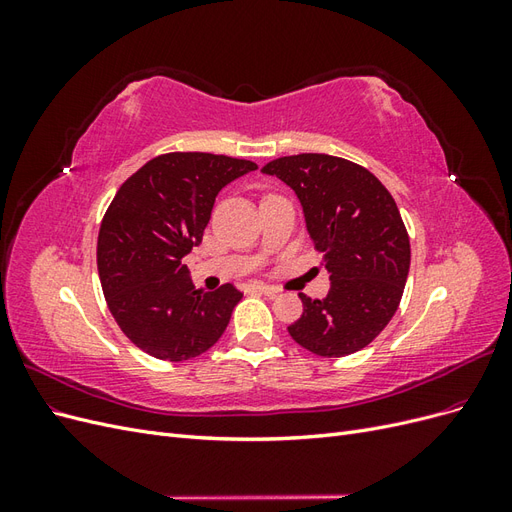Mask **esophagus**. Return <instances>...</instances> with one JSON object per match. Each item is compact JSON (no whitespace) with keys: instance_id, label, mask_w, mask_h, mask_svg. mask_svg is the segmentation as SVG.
Listing matches in <instances>:
<instances>
[{"instance_id":"1","label":"esophagus","mask_w":512,"mask_h":512,"mask_svg":"<svg viewBox=\"0 0 512 512\" xmlns=\"http://www.w3.org/2000/svg\"><path fill=\"white\" fill-rule=\"evenodd\" d=\"M250 292L267 294V297H275V294L280 292V288H277V286H269V284H252V286H250Z\"/></svg>"}]
</instances>
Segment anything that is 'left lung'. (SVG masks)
<instances>
[{
    "label": "left lung",
    "mask_w": 512,
    "mask_h": 512,
    "mask_svg": "<svg viewBox=\"0 0 512 512\" xmlns=\"http://www.w3.org/2000/svg\"><path fill=\"white\" fill-rule=\"evenodd\" d=\"M297 192L309 237L331 275L324 299L303 301L290 337L327 359L363 350L395 316L410 271V237L391 192L361 164L299 153L262 166Z\"/></svg>",
    "instance_id": "obj_1"
}]
</instances>
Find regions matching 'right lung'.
<instances>
[{"label":"right lung","instance_id":"obj_1","mask_svg":"<svg viewBox=\"0 0 512 512\" xmlns=\"http://www.w3.org/2000/svg\"><path fill=\"white\" fill-rule=\"evenodd\" d=\"M258 166L203 151L149 160L123 181L98 235V273L108 309L130 342L160 361H188L226 331L243 292L196 290L183 265L203 243L215 196Z\"/></svg>","mask_w":512,"mask_h":512}]
</instances>
